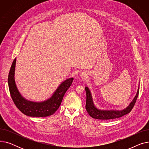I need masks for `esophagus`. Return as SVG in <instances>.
I'll list each match as a JSON object with an SVG mask.
<instances>
[{"label": "esophagus", "instance_id": "esophagus-1", "mask_svg": "<svg viewBox=\"0 0 149 149\" xmlns=\"http://www.w3.org/2000/svg\"><path fill=\"white\" fill-rule=\"evenodd\" d=\"M86 72H82V74H81V77H86Z\"/></svg>", "mask_w": 149, "mask_h": 149}]
</instances>
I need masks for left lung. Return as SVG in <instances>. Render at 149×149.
<instances>
[{
  "instance_id": "8db88e82",
  "label": "left lung",
  "mask_w": 149,
  "mask_h": 149,
  "mask_svg": "<svg viewBox=\"0 0 149 149\" xmlns=\"http://www.w3.org/2000/svg\"><path fill=\"white\" fill-rule=\"evenodd\" d=\"M86 93V109L89 113V115L92 117V118L98 120H108L120 118V117L126 115L131 112L133 107L135 106L136 101L137 100L138 94H139V88L137 91V93L129 104V106L124 110L122 111H105L101 110L98 109L93 104V100L92 98L91 93L88 87L85 88Z\"/></svg>"
}]
</instances>
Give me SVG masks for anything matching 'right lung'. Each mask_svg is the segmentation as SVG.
Instances as JSON below:
<instances>
[{
    "label": "right lung",
    "mask_w": 149,
    "mask_h": 149,
    "mask_svg": "<svg viewBox=\"0 0 149 149\" xmlns=\"http://www.w3.org/2000/svg\"><path fill=\"white\" fill-rule=\"evenodd\" d=\"M15 61L16 58L13 62L8 78L10 95L15 105L20 111L29 116L45 117L54 114L60 107L65 92L72 84L73 78L63 82L50 99L41 103L29 101L21 96L15 86L14 77Z\"/></svg>",
    "instance_id": "1"
}]
</instances>
